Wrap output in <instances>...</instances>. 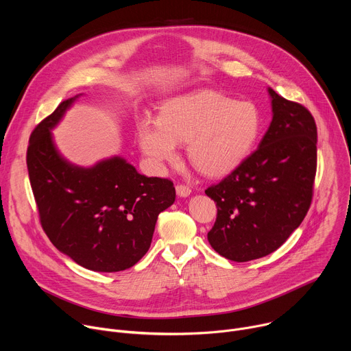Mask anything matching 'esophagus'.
<instances>
[{"mask_svg":"<svg viewBox=\"0 0 351 351\" xmlns=\"http://www.w3.org/2000/svg\"><path fill=\"white\" fill-rule=\"evenodd\" d=\"M190 193H191V189L189 186H186V184L176 186V194L179 197H187V195H190Z\"/></svg>","mask_w":351,"mask_h":351,"instance_id":"obj_1","label":"esophagus"}]
</instances>
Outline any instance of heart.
<instances>
[{"instance_id":"1","label":"heart","mask_w":351,"mask_h":351,"mask_svg":"<svg viewBox=\"0 0 351 351\" xmlns=\"http://www.w3.org/2000/svg\"><path fill=\"white\" fill-rule=\"evenodd\" d=\"M261 112L250 101H234L215 90H195L168 98L158 118L144 115L136 123L144 156L157 168L178 160V144L187 143L190 164L204 176L234 171L256 147Z\"/></svg>"}]
</instances>
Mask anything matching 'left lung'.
Here are the masks:
<instances>
[{
  "label": "left lung",
  "mask_w": 351,
  "mask_h": 351,
  "mask_svg": "<svg viewBox=\"0 0 351 351\" xmlns=\"http://www.w3.org/2000/svg\"><path fill=\"white\" fill-rule=\"evenodd\" d=\"M272 121L256 152L206 190L218 215L207 237L222 257L245 263L278 250L303 222L317 171V126L307 108L268 87Z\"/></svg>",
  "instance_id": "left-lung-1"
}]
</instances>
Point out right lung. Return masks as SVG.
<instances>
[{
  "label": "right lung",
  "instance_id": "add662e5",
  "mask_svg": "<svg viewBox=\"0 0 351 351\" xmlns=\"http://www.w3.org/2000/svg\"><path fill=\"white\" fill-rule=\"evenodd\" d=\"M80 95L65 99L33 130L30 184L41 226L62 254L90 271H125L148 252L160 213L175 203V187L140 175L119 156L88 168L69 162L53 129Z\"/></svg>",
  "mask_w": 351,
  "mask_h": 351
}]
</instances>
